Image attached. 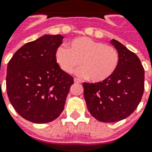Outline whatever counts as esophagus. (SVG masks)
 Returning a JSON list of instances; mask_svg holds the SVG:
<instances>
[{"label":"esophagus","mask_w":152,"mask_h":152,"mask_svg":"<svg viewBox=\"0 0 152 152\" xmlns=\"http://www.w3.org/2000/svg\"><path fill=\"white\" fill-rule=\"evenodd\" d=\"M74 81H75V83H77V84L81 83V80H79L78 78H76V77H75V78H74Z\"/></svg>","instance_id":"obj_1"}]
</instances>
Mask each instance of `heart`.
Listing matches in <instances>:
<instances>
[{
	"mask_svg": "<svg viewBox=\"0 0 152 152\" xmlns=\"http://www.w3.org/2000/svg\"><path fill=\"white\" fill-rule=\"evenodd\" d=\"M56 59L65 73L72 74L80 64L82 67L76 72L77 75L89 77L93 82H101L116 72L119 56L113 47L82 36L72 39L68 48L58 47Z\"/></svg>",
	"mask_w": 152,
	"mask_h": 152,
	"instance_id": "heart-1",
	"label": "heart"
}]
</instances>
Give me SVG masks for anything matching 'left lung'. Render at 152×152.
I'll list each match as a JSON object with an SVG mask.
<instances>
[{"label": "left lung", "mask_w": 152, "mask_h": 152, "mask_svg": "<svg viewBox=\"0 0 152 152\" xmlns=\"http://www.w3.org/2000/svg\"><path fill=\"white\" fill-rule=\"evenodd\" d=\"M119 61L116 72L102 82L84 83L90 113L103 123L120 121L135 111L144 93L145 70L138 56L115 39Z\"/></svg>", "instance_id": "8db88e82"}]
</instances>
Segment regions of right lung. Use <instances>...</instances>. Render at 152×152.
Listing matches in <instances>:
<instances>
[{
	"label": "right lung",
	"instance_id": "add662e5",
	"mask_svg": "<svg viewBox=\"0 0 152 152\" xmlns=\"http://www.w3.org/2000/svg\"><path fill=\"white\" fill-rule=\"evenodd\" d=\"M61 35L45 34L18 49L7 68V92L23 118L34 123L57 119L64 110L74 78L56 62Z\"/></svg>",
	"mask_w": 152,
	"mask_h": 152
}]
</instances>
